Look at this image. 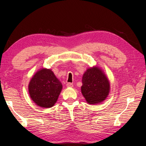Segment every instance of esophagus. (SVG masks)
Listing matches in <instances>:
<instances>
[{
	"label": "esophagus",
	"mask_w": 146,
	"mask_h": 146,
	"mask_svg": "<svg viewBox=\"0 0 146 146\" xmlns=\"http://www.w3.org/2000/svg\"><path fill=\"white\" fill-rule=\"evenodd\" d=\"M66 86L68 88H72L73 86V83H67L66 84Z\"/></svg>",
	"instance_id": "1"
}]
</instances>
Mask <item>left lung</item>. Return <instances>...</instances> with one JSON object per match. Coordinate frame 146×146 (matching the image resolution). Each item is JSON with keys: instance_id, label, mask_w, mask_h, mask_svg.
I'll list each match as a JSON object with an SVG mask.
<instances>
[{"instance_id": "8db88e82", "label": "left lung", "mask_w": 146, "mask_h": 146, "mask_svg": "<svg viewBox=\"0 0 146 146\" xmlns=\"http://www.w3.org/2000/svg\"><path fill=\"white\" fill-rule=\"evenodd\" d=\"M81 91L89 104H99L108 96L110 85L108 79L100 68L94 67L83 74Z\"/></svg>"}]
</instances>
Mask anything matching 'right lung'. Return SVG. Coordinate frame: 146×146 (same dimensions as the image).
<instances>
[{"label": "right lung", "instance_id": "1", "mask_svg": "<svg viewBox=\"0 0 146 146\" xmlns=\"http://www.w3.org/2000/svg\"><path fill=\"white\" fill-rule=\"evenodd\" d=\"M32 100L42 108H51L57 102L62 85L50 69L38 71L29 84Z\"/></svg>", "mask_w": 146, "mask_h": 146}]
</instances>
